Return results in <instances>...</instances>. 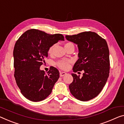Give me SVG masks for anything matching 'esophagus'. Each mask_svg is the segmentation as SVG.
<instances>
[{
	"mask_svg": "<svg viewBox=\"0 0 124 124\" xmlns=\"http://www.w3.org/2000/svg\"><path fill=\"white\" fill-rule=\"evenodd\" d=\"M66 74V73H65V72H62V71H61V72H60V76L61 77H64V75H65Z\"/></svg>",
	"mask_w": 124,
	"mask_h": 124,
	"instance_id": "obj_1",
	"label": "esophagus"
}]
</instances>
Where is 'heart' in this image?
<instances>
[{
  "mask_svg": "<svg viewBox=\"0 0 124 124\" xmlns=\"http://www.w3.org/2000/svg\"><path fill=\"white\" fill-rule=\"evenodd\" d=\"M70 44H73L71 43H68L65 45H65H70ZM54 47V45H53L52 46H51L50 48H49V51H48V53L49 54H52ZM69 63H70V61L69 60H61L57 62V65H58L60 68L62 69H67L69 67Z\"/></svg>",
  "mask_w": 124,
  "mask_h": 124,
  "instance_id": "1",
  "label": "heart"
}]
</instances>
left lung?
Listing matches in <instances>:
<instances>
[{"mask_svg":"<svg viewBox=\"0 0 124 124\" xmlns=\"http://www.w3.org/2000/svg\"><path fill=\"white\" fill-rule=\"evenodd\" d=\"M65 38L76 44L79 50V59L74 64L73 71H84L81 78L71 74L73 81L69 86L70 93L78 100L89 101L99 94L109 75V50L107 43L92 31L66 35Z\"/></svg>","mask_w":124,"mask_h":124,"instance_id":"left-lung-1","label":"left lung"}]
</instances>
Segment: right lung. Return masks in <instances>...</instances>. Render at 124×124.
<instances>
[{"mask_svg": "<svg viewBox=\"0 0 124 124\" xmlns=\"http://www.w3.org/2000/svg\"><path fill=\"white\" fill-rule=\"evenodd\" d=\"M59 40H64L60 34L52 35L30 29L16 41L13 51L14 77L21 93L29 100H44L59 78V72L53 66L47 74L40 69L48 56L49 48Z\"/></svg>", "mask_w": 124, "mask_h": 124, "instance_id": "1", "label": "right lung"}]
</instances>
